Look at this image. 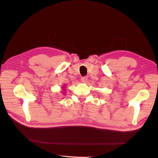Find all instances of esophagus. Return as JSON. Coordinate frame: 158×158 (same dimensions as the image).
Instances as JSON below:
<instances>
[{
	"instance_id": "34e87169",
	"label": "esophagus",
	"mask_w": 158,
	"mask_h": 158,
	"mask_svg": "<svg viewBox=\"0 0 158 158\" xmlns=\"http://www.w3.org/2000/svg\"><path fill=\"white\" fill-rule=\"evenodd\" d=\"M88 81V77H83L81 78V81L83 83H86Z\"/></svg>"
}]
</instances>
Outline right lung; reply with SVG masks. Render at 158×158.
Listing matches in <instances>:
<instances>
[{"instance_id":"obj_1","label":"right lung","mask_w":158,"mask_h":158,"mask_svg":"<svg viewBox=\"0 0 158 158\" xmlns=\"http://www.w3.org/2000/svg\"><path fill=\"white\" fill-rule=\"evenodd\" d=\"M66 88H65V85H64V87H62V89H63V90H62V91H63V92H64L65 90H66ZM63 92H61V93H63V94H64Z\"/></svg>"}]
</instances>
